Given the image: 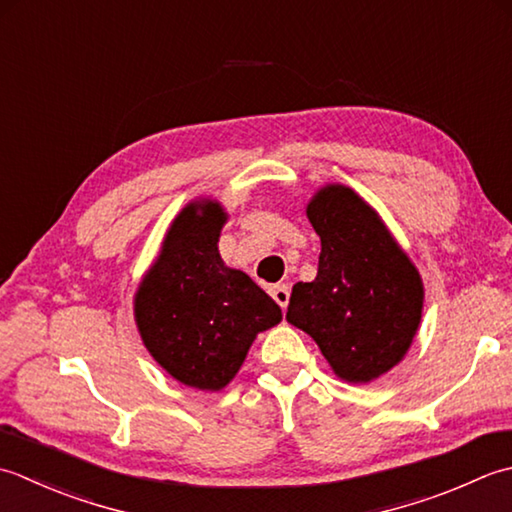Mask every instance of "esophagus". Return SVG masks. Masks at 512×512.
Returning <instances> with one entry per match:
<instances>
[{
  "label": "esophagus",
  "instance_id": "obj_1",
  "mask_svg": "<svg viewBox=\"0 0 512 512\" xmlns=\"http://www.w3.org/2000/svg\"><path fill=\"white\" fill-rule=\"evenodd\" d=\"M289 296H291V289H289V285H274L271 287V298H274L280 307H287L289 305Z\"/></svg>",
  "mask_w": 512,
  "mask_h": 512
}]
</instances>
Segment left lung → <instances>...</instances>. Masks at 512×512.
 Wrapping results in <instances>:
<instances>
[{
	"mask_svg": "<svg viewBox=\"0 0 512 512\" xmlns=\"http://www.w3.org/2000/svg\"><path fill=\"white\" fill-rule=\"evenodd\" d=\"M320 236L318 276L291 289L287 322L309 333L338 378L367 384L398 364L420 327V271L373 207L347 185L307 205Z\"/></svg>",
	"mask_w": 512,
	"mask_h": 512,
	"instance_id": "1",
	"label": "left lung"
}]
</instances>
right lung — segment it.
<instances>
[{
  "mask_svg": "<svg viewBox=\"0 0 512 512\" xmlns=\"http://www.w3.org/2000/svg\"><path fill=\"white\" fill-rule=\"evenodd\" d=\"M225 221L210 198L185 205L134 296L145 349L174 380L201 391L227 387L258 333L283 320L245 271L223 263Z\"/></svg>",
  "mask_w": 512,
  "mask_h": 512,
  "instance_id": "1",
  "label": "right lung"
}]
</instances>
